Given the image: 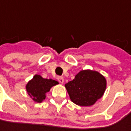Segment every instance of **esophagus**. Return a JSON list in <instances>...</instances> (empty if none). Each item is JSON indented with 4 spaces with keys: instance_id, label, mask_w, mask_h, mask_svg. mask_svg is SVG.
Segmentation results:
<instances>
[{
    "instance_id": "1",
    "label": "esophagus",
    "mask_w": 131,
    "mask_h": 131,
    "mask_svg": "<svg viewBox=\"0 0 131 131\" xmlns=\"http://www.w3.org/2000/svg\"><path fill=\"white\" fill-rule=\"evenodd\" d=\"M57 79H58V81H59V82L60 83H63L64 81V78H62L61 76H59L57 78Z\"/></svg>"
}]
</instances>
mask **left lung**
Instances as JSON below:
<instances>
[{
  "instance_id": "1",
  "label": "left lung",
  "mask_w": 131,
  "mask_h": 131,
  "mask_svg": "<svg viewBox=\"0 0 131 131\" xmlns=\"http://www.w3.org/2000/svg\"><path fill=\"white\" fill-rule=\"evenodd\" d=\"M71 100L76 105L89 106L100 99L106 87L105 78L99 72L82 70L65 84Z\"/></svg>"
}]
</instances>
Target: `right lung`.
I'll return each instance as SVG.
<instances>
[{
  "label": "right lung",
  "mask_w": 131,
  "mask_h": 131,
  "mask_svg": "<svg viewBox=\"0 0 131 131\" xmlns=\"http://www.w3.org/2000/svg\"><path fill=\"white\" fill-rule=\"evenodd\" d=\"M58 83L56 81L45 79L40 75H36L26 85V90L34 101L41 103L45 99V93L49 92L53 86Z\"/></svg>",
  "instance_id": "add662e5"
}]
</instances>
